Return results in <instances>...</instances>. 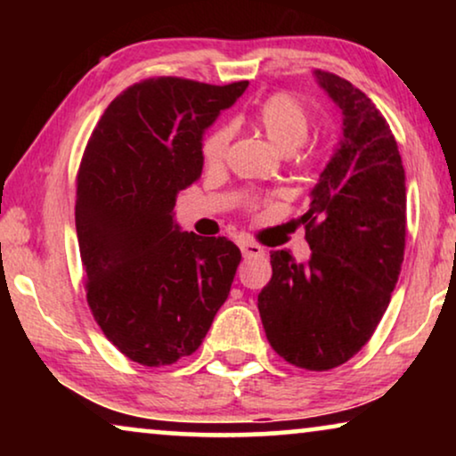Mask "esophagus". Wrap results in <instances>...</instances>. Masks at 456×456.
Wrapping results in <instances>:
<instances>
[{"label":"esophagus","mask_w":456,"mask_h":456,"mask_svg":"<svg viewBox=\"0 0 456 456\" xmlns=\"http://www.w3.org/2000/svg\"><path fill=\"white\" fill-rule=\"evenodd\" d=\"M239 247H240V251H242V255H245V257H264V255H265L264 247L257 245V242L248 240V239L239 240Z\"/></svg>","instance_id":"34e87169"}]
</instances>
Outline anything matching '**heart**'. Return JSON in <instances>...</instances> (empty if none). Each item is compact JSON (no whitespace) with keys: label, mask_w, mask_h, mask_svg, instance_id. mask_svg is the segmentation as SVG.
<instances>
[{"label":"heart","mask_w":456,"mask_h":456,"mask_svg":"<svg viewBox=\"0 0 456 456\" xmlns=\"http://www.w3.org/2000/svg\"><path fill=\"white\" fill-rule=\"evenodd\" d=\"M253 122L264 130V134L278 151H295L297 159H303V147L311 128V111L301 99L292 93H273L257 105ZM232 130L220 126L203 139L201 155L208 166H220L226 159Z\"/></svg>","instance_id":"obj_1"}]
</instances>
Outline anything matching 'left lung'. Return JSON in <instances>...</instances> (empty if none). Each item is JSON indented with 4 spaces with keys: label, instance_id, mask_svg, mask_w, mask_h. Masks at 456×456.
Listing matches in <instances>:
<instances>
[{
    "label": "left lung",
    "instance_id": "obj_1",
    "mask_svg": "<svg viewBox=\"0 0 456 456\" xmlns=\"http://www.w3.org/2000/svg\"><path fill=\"white\" fill-rule=\"evenodd\" d=\"M342 110L340 149L322 172L301 220L311 255L273 251L257 297L267 342L290 365L334 370L376 332L398 282L407 236V189L395 134L363 91L315 70Z\"/></svg>",
    "mask_w": 456,
    "mask_h": 456
}]
</instances>
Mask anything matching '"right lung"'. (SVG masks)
<instances>
[{"label": "right lung", "mask_w": 456, "mask_h": 456, "mask_svg": "<svg viewBox=\"0 0 456 456\" xmlns=\"http://www.w3.org/2000/svg\"><path fill=\"white\" fill-rule=\"evenodd\" d=\"M247 85L141 80L108 105L86 142L74 214L86 303L134 363L189 357L228 298L239 247L180 232L172 211L178 191L201 178L203 130Z\"/></svg>", "instance_id": "1"}]
</instances>
